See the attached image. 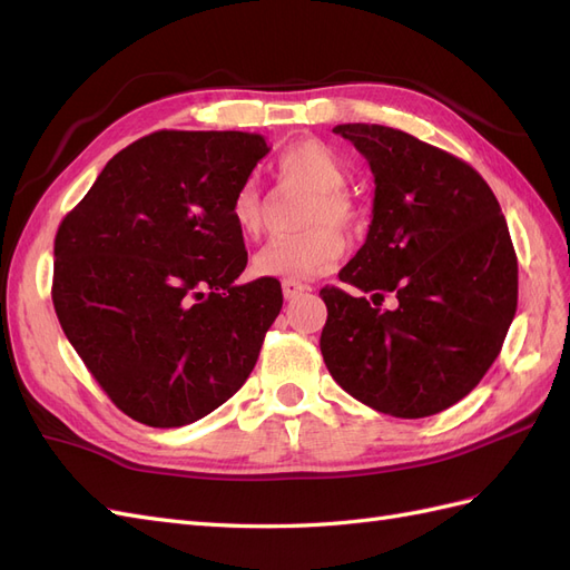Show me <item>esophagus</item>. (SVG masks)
<instances>
[{
	"label": "esophagus",
	"instance_id": "1",
	"mask_svg": "<svg viewBox=\"0 0 570 570\" xmlns=\"http://www.w3.org/2000/svg\"><path fill=\"white\" fill-rule=\"evenodd\" d=\"M306 289L308 287L304 283H299V281H283V295H285V299H295Z\"/></svg>",
	"mask_w": 570,
	"mask_h": 570
}]
</instances>
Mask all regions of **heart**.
<instances>
[{
	"label": "heart",
	"instance_id": "heart-1",
	"mask_svg": "<svg viewBox=\"0 0 570 570\" xmlns=\"http://www.w3.org/2000/svg\"><path fill=\"white\" fill-rule=\"evenodd\" d=\"M275 178L283 187L314 189L302 223L308 230L275 237L254 256V273L262 278L308 281L331 271L344 254V239L337 228H352L358 209L347 195L350 168L337 151L321 140H299L275 159ZM230 218L243 237L264 230V199L256 183L237 187L230 202Z\"/></svg>",
	"mask_w": 570,
	"mask_h": 570
}]
</instances>
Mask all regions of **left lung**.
<instances>
[{
    "instance_id": "obj_1",
    "label": "left lung",
    "mask_w": 570,
    "mask_h": 570,
    "mask_svg": "<svg viewBox=\"0 0 570 570\" xmlns=\"http://www.w3.org/2000/svg\"><path fill=\"white\" fill-rule=\"evenodd\" d=\"M333 132L364 154L375 178L366 243L323 287L321 354L335 383L396 419L463 400L502 352L519 304L507 220L475 168L387 126ZM387 294L395 306L385 309Z\"/></svg>"
}]
</instances>
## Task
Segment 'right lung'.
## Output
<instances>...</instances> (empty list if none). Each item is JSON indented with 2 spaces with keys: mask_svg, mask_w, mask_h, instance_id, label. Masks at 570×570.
Returning <instances> with one entry per match:
<instances>
[{
  "mask_svg": "<svg viewBox=\"0 0 570 570\" xmlns=\"http://www.w3.org/2000/svg\"><path fill=\"white\" fill-rule=\"evenodd\" d=\"M271 147L237 130H159L120 149L61 220L51 302L68 342L137 423L180 428L245 385L281 314L275 278L237 285V187Z\"/></svg>",
  "mask_w": 570,
  "mask_h": 570,
  "instance_id": "add662e5",
  "label": "right lung"
}]
</instances>
